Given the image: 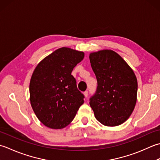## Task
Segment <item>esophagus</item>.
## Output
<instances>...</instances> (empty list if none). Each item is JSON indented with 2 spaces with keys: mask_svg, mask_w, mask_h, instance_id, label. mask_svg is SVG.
Masks as SVG:
<instances>
[{
  "mask_svg": "<svg viewBox=\"0 0 160 160\" xmlns=\"http://www.w3.org/2000/svg\"><path fill=\"white\" fill-rule=\"evenodd\" d=\"M83 94L85 97H88V91H85V92H83Z\"/></svg>",
  "mask_w": 160,
  "mask_h": 160,
  "instance_id": "1",
  "label": "esophagus"
}]
</instances>
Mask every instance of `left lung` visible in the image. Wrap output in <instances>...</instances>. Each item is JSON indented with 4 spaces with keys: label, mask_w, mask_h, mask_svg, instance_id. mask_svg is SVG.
I'll list each match as a JSON object with an SVG mask.
<instances>
[{
    "label": "left lung",
    "mask_w": 160,
    "mask_h": 160,
    "mask_svg": "<svg viewBox=\"0 0 160 160\" xmlns=\"http://www.w3.org/2000/svg\"><path fill=\"white\" fill-rule=\"evenodd\" d=\"M97 80L96 92L90 99L95 118L106 126L125 122L135 108L138 80L126 62L110 50L90 54Z\"/></svg>",
    "instance_id": "1"
}]
</instances>
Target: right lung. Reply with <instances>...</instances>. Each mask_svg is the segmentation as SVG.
<instances>
[{
    "instance_id": "1",
    "label": "right lung",
    "mask_w": 160,
    "mask_h": 160,
    "mask_svg": "<svg viewBox=\"0 0 160 160\" xmlns=\"http://www.w3.org/2000/svg\"><path fill=\"white\" fill-rule=\"evenodd\" d=\"M83 57V52L61 48L36 67L30 83V103L37 118L48 128L69 125L83 103L84 95L71 74Z\"/></svg>"
}]
</instances>
